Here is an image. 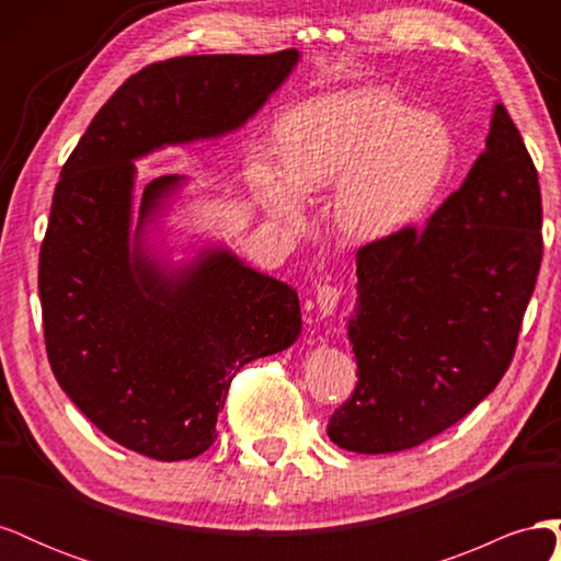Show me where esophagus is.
I'll list each match as a JSON object with an SVG mask.
<instances>
[{
  "instance_id": "obj_1",
  "label": "esophagus",
  "mask_w": 561,
  "mask_h": 561,
  "mask_svg": "<svg viewBox=\"0 0 561 561\" xmlns=\"http://www.w3.org/2000/svg\"><path fill=\"white\" fill-rule=\"evenodd\" d=\"M339 299H342V290H339L336 285H330V283H322L318 285L316 290V309H318V316H332Z\"/></svg>"
}]
</instances>
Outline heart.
I'll return each mask as SVG.
<instances>
[{"label":"heart","instance_id":"1","mask_svg":"<svg viewBox=\"0 0 561 561\" xmlns=\"http://www.w3.org/2000/svg\"><path fill=\"white\" fill-rule=\"evenodd\" d=\"M276 135L283 165L257 151L245 171L266 210L299 222L301 194L336 190V229L358 243L416 222L454 154L451 133L437 116L375 89L304 103L280 118Z\"/></svg>","mask_w":561,"mask_h":561}]
</instances>
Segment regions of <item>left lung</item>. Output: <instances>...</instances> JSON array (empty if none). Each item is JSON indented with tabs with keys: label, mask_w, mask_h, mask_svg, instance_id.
Here are the masks:
<instances>
[{
	"label": "left lung",
	"mask_w": 561,
	"mask_h": 561,
	"mask_svg": "<svg viewBox=\"0 0 561 561\" xmlns=\"http://www.w3.org/2000/svg\"><path fill=\"white\" fill-rule=\"evenodd\" d=\"M536 165L503 105L486 149L423 229L355 254L348 339L358 383L332 414L334 445L412 449L474 410L513 363L542 260Z\"/></svg>",
	"instance_id": "left-lung-1"
}]
</instances>
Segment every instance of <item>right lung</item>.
Returning <instances> with one entry per match:
<instances>
[{
    "label": "right lung",
    "instance_id": "add662e5",
    "mask_svg": "<svg viewBox=\"0 0 561 561\" xmlns=\"http://www.w3.org/2000/svg\"><path fill=\"white\" fill-rule=\"evenodd\" d=\"M297 60L287 48L147 65L62 165L39 252L48 363L81 414L126 449L157 461L206 451L236 371L301 332L297 290L233 252L208 248L168 268L147 250V225L184 178L145 184L130 236L133 161L241 128Z\"/></svg>",
    "mask_w": 561,
    "mask_h": 561
}]
</instances>
